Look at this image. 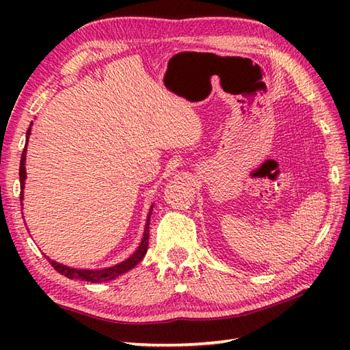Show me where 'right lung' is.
Masks as SVG:
<instances>
[{"label": "right lung", "instance_id": "obj_1", "mask_svg": "<svg viewBox=\"0 0 350 350\" xmlns=\"http://www.w3.org/2000/svg\"><path fill=\"white\" fill-rule=\"evenodd\" d=\"M31 133V129L27 131V143H28V135ZM25 154H27V146L24 147V152H22L21 156V167H19V180H21V189H24V185H25ZM22 192H21V200H22ZM150 215L152 212H148V217H147V224H146V230H144V236H143V241H141L138 250L133 252V254L128 258L124 260V262L118 263L113 267H107V269H100V271H88V269H73V267L69 266H64L54 262V260H49L51 266H54V269L64 275V277L72 278V280H83V281H90V282H102V281H109V280H114L118 275H122L124 272L131 271L132 267H135L143 257L146 256L147 248H148V226H150Z\"/></svg>", "mask_w": 350, "mask_h": 350}]
</instances>
